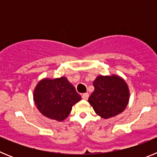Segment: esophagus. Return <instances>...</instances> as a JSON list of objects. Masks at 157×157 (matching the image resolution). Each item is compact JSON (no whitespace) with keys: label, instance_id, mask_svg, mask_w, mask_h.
<instances>
[{"label":"esophagus","instance_id":"obj_1","mask_svg":"<svg viewBox=\"0 0 157 157\" xmlns=\"http://www.w3.org/2000/svg\"><path fill=\"white\" fill-rule=\"evenodd\" d=\"M82 98L83 100H87L89 98V94H87V93L82 94Z\"/></svg>","mask_w":157,"mask_h":157}]
</instances>
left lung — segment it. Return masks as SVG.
Here are the masks:
<instances>
[{
	"mask_svg": "<svg viewBox=\"0 0 157 157\" xmlns=\"http://www.w3.org/2000/svg\"><path fill=\"white\" fill-rule=\"evenodd\" d=\"M94 91L89 103L98 116L109 119L126 109L129 101V90L125 81L119 76H98L94 82Z\"/></svg>",
	"mask_w": 157,
	"mask_h": 157,
	"instance_id": "obj_1",
	"label": "left lung"
}]
</instances>
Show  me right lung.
I'll return each instance as SVG.
<instances>
[{
  "label": "right lung",
  "instance_id": "right-lung-1",
  "mask_svg": "<svg viewBox=\"0 0 157 157\" xmlns=\"http://www.w3.org/2000/svg\"><path fill=\"white\" fill-rule=\"evenodd\" d=\"M34 100L43 116L62 121L70 114L72 106L81 100V96L66 78L62 77L41 80L35 88Z\"/></svg>",
  "mask_w": 157,
  "mask_h": 157
}]
</instances>
